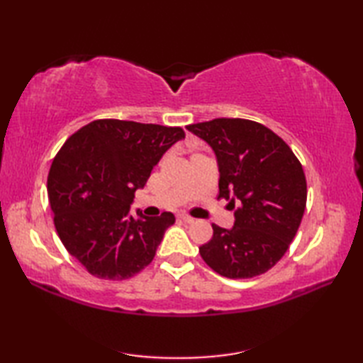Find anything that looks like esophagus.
Returning a JSON list of instances; mask_svg holds the SVG:
<instances>
[{
	"label": "esophagus",
	"instance_id": "34e87169",
	"mask_svg": "<svg viewBox=\"0 0 363 363\" xmlns=\"http://www.w3.org/2000/svg\"><path fill=\"white\" fill-rule=\"evenodd\" d=\"M179 220H182L184 223H189V225H190V223L195 221V218L189 217V215H186V213H181V215H179Z\"/></svg>",
	"mask_w": 363,
	"mask_h": 363
}]
</instances>
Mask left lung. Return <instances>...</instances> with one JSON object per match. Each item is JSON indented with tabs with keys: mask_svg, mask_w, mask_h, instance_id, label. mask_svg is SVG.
<instances>
[{
	"mask_svg": "<svg viewBox=\"0 0 363 363\" xmlns=\"http://www.w3.org/2000/svg\"><path fill=\"white\" fill-rule=\"evenodd\" d=\"M187 129L212 146L218 160V198L230 199L233 229L212 225L199 246L203 260L229 279L273 268L287 252L303 220L307 184L290 146L272 129L245 118H215Z\"/></svg>",
	"mask_w": 363,
	"mask_h": 363,
	"instance_id": "obj_1",
	"label": "left lung"
}]
</instances>
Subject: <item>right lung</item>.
<instances>
[{"instance_id": "add662e5", "label": "right lung", "mask_w": 363, "mask_h": 363, "mask_svg": "<svg viewBox=\"0 0 363 363\" xmlns=\"http://www.w3.org/2000/svg\"><path fill=\"white\" fill-rule=\"evenodd\" d=\"M179 126L103 118L67 138L48 173V199L60 242L99 279L123 281L148 267L174 223L129 213L137 189L177 140Z\"/></svg>"}]
</instances>
